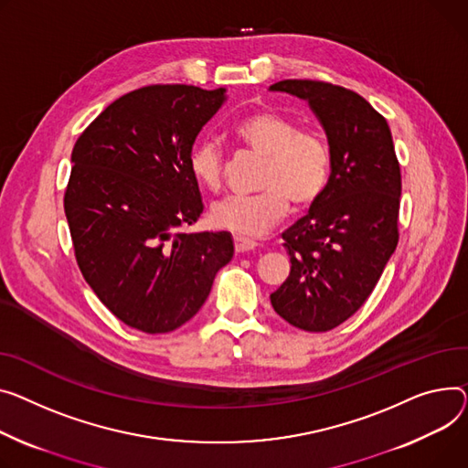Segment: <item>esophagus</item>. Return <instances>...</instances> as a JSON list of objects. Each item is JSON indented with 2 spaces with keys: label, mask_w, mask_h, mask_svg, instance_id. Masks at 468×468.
Here are the masks:
<instances>
[{
  "label": "esophagus",
  "mask_w": 468,
  "mask_h": 468,
  "mask_svg": "<svg viewBox=\"0 0 468 468\" xmlns=\"http://www.w3.org/2000/svg\"><path fill=\"white\" fill-rule=\"evenodd\" d=\"M235 252L242 254V252H248V250H254V248L258 246L254 240L250 239H244V237H235Z\"/></svg>",
  "instance_id": "34e87169"
}]
</instances>
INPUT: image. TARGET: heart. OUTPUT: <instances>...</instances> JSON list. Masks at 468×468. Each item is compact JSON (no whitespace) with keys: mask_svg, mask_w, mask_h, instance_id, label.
Wrapping results in <instances>:
<instances>
[{"mask_svg":"<svg viewBox=\"0 0 468 468\" xmlns=\"http://www.w3.org/2000/svg\"><path fill=\"white\" fill-rule=\"evenodd\" d=\"M233 135L246 148L265 158L256 196H229L212 207V224L244 239H258L286 216L290 201L303 208L314 203L329 178L331 154L327 143L272 111H258L242 118ZM190 173L207 190L222 184V150L212 139L194 144Z\"/></svg>","mask_w":468,"mask_h":468,"instance_id":"1","label":"heart"}]
</instances>
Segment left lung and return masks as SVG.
<instances>
[{
	"label": "left lung",
	"instance_id": "8db88e82",
	"mask_svg": "<svg viewBox=\"0 0 468 468\" xmlns=\"http://www.w3.org/2000/svg\"><path fill=\"white\" fill-rule=\"evenodd\" d=\"M308 103L322 123L331 176L282 233L290 276L271 304L303 331H329L363 306L397 248L400 169L388 122L359 93L320 80L269 86Z\"/></svg>",
	"mask_w": 468,
	"mask_h": 468
}]
</instances>
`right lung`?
<instances>
[{"label": "right lung", "mask_w": 468, "mask_h": 468, "mask_svg": "<svg viewBox=\"0 0 468 468\" xmlns=\"http://www.w3.org/2000/svg\"><path fill=\"white\" fill-rule=\"evenodd\" d=\"M226 88L146 86L77 139L64 208L90 288L126 325L155 335L192 320L233 258L228 231L182 233L203 212L188 158Z\"/></svg>", "instance_id": "obj_1"}]
</instances>
